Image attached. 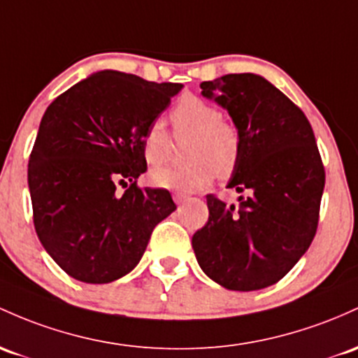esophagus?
Returning a JSON list of instances; mask_svg holds the SVG:
<instances>
[{"instance_id": "obj_1", "label": "esophagus", "mask_w": 358, "mask_h": 358, "mask_svg": "<svg viewBox=\"0 0 358 358\" xmlns=\"http://www.w3.org/2000/svg\"><path fill=\"white\" fill-rule=\"evenodd\" d=\"M187 199H188V195L182 194V192H175V194H173V200H175L176 203H183Z\"/></svg>"}]
</instances>
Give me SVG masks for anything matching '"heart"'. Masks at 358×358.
I'll return each instance as SVG.
<instances>
[{"label": "heart", "mask_w": 358, "mask_h": 358, "mask_svg": "<svg viewBox=\"0 0 358 358\" xmlns=\"http://www.w3.org/2000/svg\"><path fill=\"white\" fill-rule=\"evenodd\" d=\"M176 139L192 137L185 166H161L149 178L156 187L195 192L219 176L229 175L241 158V132L231 120L222 119L221 110L199 96H185L168 115ZM144 158L149 164H161L171 151V137L161 122L149 124L143 136Z\"/></svg>", "instance_id": "obj_1"}]
</instances>
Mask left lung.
<instances>
[{
	"mask_svg": "<svg viewBox=\"0 0 358 358\" xmlns=\"http://www.w3.org/2000/svg\"><path fill=\"white\" fill-rule=\"evenodd\" d=\"M202 95L229 112L243 149L227 187L239 206L207 195L209 221L192 238L207 277L229 290L277 284L313 243L324 166L309 120L258 74H226L200 83Z\"/></svg>",
	"mask_w": 358,
	"mask_h": 358,
	"instance_id": "8db88e82",
	"label": "left lung"
}]
</instances>
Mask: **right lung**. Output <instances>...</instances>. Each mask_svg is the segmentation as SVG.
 Masks as SVG:
<instances>
[{
    "label": "right lung",
    "instance_id": "1",
    "mask_svg": "<svg viewBox=\"0 0 358 358\" xmlns=\"http://www.w3.org/2000/svg\"><path fill=\"white\" fill-rule=\"evenodd\" d=\"M182 86L107 69L47 107L29 161L34 226L76 280L108 284L131 272L176 209L170 192L139 188L137 178L148 168L144 132Z\"/></svg>",
    "mask_w": 358,
    "mask_h": 358
}]
</instances>
